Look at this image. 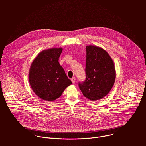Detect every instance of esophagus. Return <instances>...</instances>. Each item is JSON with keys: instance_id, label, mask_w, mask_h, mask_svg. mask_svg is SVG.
<instances>
[{"instance_id": "1", "label": "esophagus", "mask_w": 146, "mask_h": 146, "mask_svg": "<svg viewBox=\"0 0 146 146\" xmlns=\"http://www.w3.org/2000/svg\"><path fill=\"white\" fill-rule=\"evenodd\" d=\"M71 81H72L73 84H74L75 81H76V78H75V77H73V78L71 79Z\"/></svg>"}]
</instances>
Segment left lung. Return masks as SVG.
<instances>
[{"label": "left lung", "instance_id": "1", "mask_svg": "<svg viewBox=\"0 0 146 146\" xmlns=\"http://www.w3.org/2000/svg\"><path fill=\"white\" fill-rule=\"evenodd\" d=\"M86 80L78 86L83 95L95 101L106 96L113 88L116 72L113 60L101 47L86 46Z\"/></svg>", "mask_w": 146, "mask_h": 146}]
</instances>
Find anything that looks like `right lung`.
Listing matches in <instances>:
<instances>
[{
    "mask_svg": "<svg viewBox=\"0 0 146 146\" xmlns=\"http://www.w3.org/2000/svg\"><path fill=\"white\" fill-rule=\"evenodd\" d=\"M63 48H51L40 52L33 60L29 72V81L35 94L47 101L60 97L72 84L58 62Z\"/></svg>",
    "mask_w": 146,
    "mask_h": 146,
    "instance_id": "right-lung-1",
    "label": "right lung"
}]
</instances>
